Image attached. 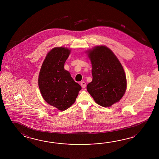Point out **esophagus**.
<instances>
[{
	"mask_svg": "<svg viewBox=\"0 0 159 159\" xmlns=\"http://www.w3.org/2000/svg\"><path fill=\"white\" fill-rule=\"evenodd\" d=\"M81 86H82V88H86V84L84 82V81H82V82H81Z\"/></svg>",
	"mask_w": 159,
	"mask_h": 159,
	"instance_id": "esophagus-1",
	"label": "esophagus"
}]
</instances>
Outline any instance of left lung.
Masks as SVG:
<instances>
[{"mask_svg":"<svg viewBox=\"0 0 159 159\" xmlns=\"http://www.w3.org/2000/svg\"><path fill=\"white\" fill-rule=\"evenodd\" d=\"M92 64L93 80L87 90L98 105L110 107L125 93V73L118 58L108 48L97 46L88 51Z\"/></svg>","mask_w":159,"mask_h":159,"instance_id":"obj_1","label":"left lung"}]
</instances>
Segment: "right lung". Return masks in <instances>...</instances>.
I'll return each instance as SVG.
<instances>
[{"mask_svg": "<svg viewBox=\"0 0 159 159\" xmlns=\"http://www.w3.org/2000/svg\"><path fill=\"white\" fill-rule=\"evenodd\" d=\"M70 50L64 47L54 48L42 64L38 84L41 94L48 104L64 111L73 105L81 86L75 82L64 64Z\"/></svg>", "mask_w": 159, "mask_h": 159, "instance_id": "obj_1", "label": "right lung"}]
</instances>
